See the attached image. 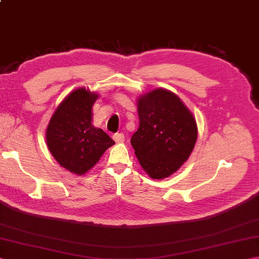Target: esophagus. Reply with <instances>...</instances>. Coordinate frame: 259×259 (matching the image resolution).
Returning <instances> with one entry per match:
<instances>
[{"instance_id":"esophagus-1","label":"esophagus","mask_w":259,"mask_h":259,"mask_svg":"<svg viewBox=\"0 0 259 259\" xmlns=\"http://www.w3.org/2000/svg\"><path fill=\"white\" fill-rule=\"evenodd\" d=\"M112 138L115 142H118V144H119V142L124 141V135L123 134H114Z\"/></svg>"}]
</instances>
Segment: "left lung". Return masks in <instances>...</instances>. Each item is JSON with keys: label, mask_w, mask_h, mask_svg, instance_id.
Segmentation results:
<instances>
[{"label": "left lung", "mask_w": 259, "mask_h": 259, "mask_svg": "<svg viewBox=\"0 0 259 259\" xmlns=\"http://www.w3.org/2000/svg\"><path fill=\"white\" fill-rule=\"evenodd\" d=\"M140 124L131 137L135 153L153 179L169 177L194 149L197 124L183 101L164 89L146 93L138 100Z\"/></svg>", "instance_id": "obj_1"}]
</instances>
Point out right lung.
<instances>
[{
  "mask_svg": "<svg viewBox=\"0 0 259 259\" xmlns=\"http://www.w3.org/2000/svg\"><path fill=\"white\" fill-rule=\"evenodd\" d=\"M98 95L76 89L60 103L47 129L48 148L69 171L83 175L99 161L114 141L92 125L93 103Z\"/></svg>",
  "mask_w": 259,
  "mask_h": 259,
  "instance_id": "right-lung-1",
  "label": "right lung"
}]
</instances>
